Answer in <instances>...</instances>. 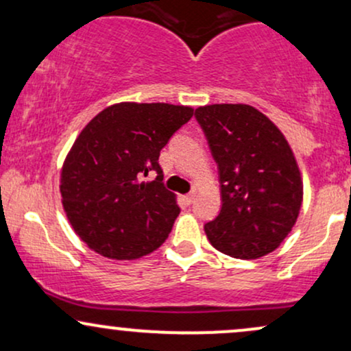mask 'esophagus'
<instances>
[{
	"instance_id": "1",
	"label": "esophagus",
	"mask_w": 351,
	"mask_h": 351,
	"mask_svg": "<svg viewBox=\"0 0 351 351\" xmlns=\"http://www.w3.org/2000/svg\"><path fill=\"white\" fill-rule=\"evenodd\" d=\"M195 198H196V191L188 193V195L184 196V203H186V204H193V201H195Z\"/></svg>"
}]
</instances>
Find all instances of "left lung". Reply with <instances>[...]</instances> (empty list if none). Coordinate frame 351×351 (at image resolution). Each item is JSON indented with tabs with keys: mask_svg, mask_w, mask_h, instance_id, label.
<instances>
[{
	"mask_svg": "<svg viewBox=\"0 0 351 351\" xmlns=\"http://www.w3.org/2000/svg\"><path fill=\"white\" fill-rule=\"evenodd\" d=\"M217 165L221 209L204 224L217 251L237 259L272 252L302 204L300 171L287 140L264 114L243 104L196 108Z\"/></svg>",
	"mask_w": 351,
	"mask_h": 351,
	"instance_id": "1",
	"label": "left lung"
}]
</instances>
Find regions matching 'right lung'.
Masks as SVG:
<instances>
[{
    "label": "right lung",
    "mask_w": 351,
    "mask_h": 351,
    "mask_svg": "<svg viewBox=\"0 0 351 351\" xmlns=\"http://www.w3.org/2000/svg\"><path fill=\"white\" fill-rule=\"evenodd\" d=\"M191 117V107L123 102L80 132L64 162L60 195L88 247L130 261L165 243L180 206L163 184L160 152ZM150 172L157 178L143 184Z\"/></svg>",
    "instance_id": "obj_1"
}]
</instances>
